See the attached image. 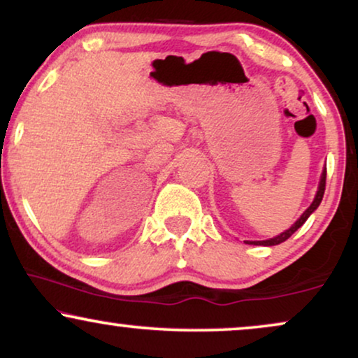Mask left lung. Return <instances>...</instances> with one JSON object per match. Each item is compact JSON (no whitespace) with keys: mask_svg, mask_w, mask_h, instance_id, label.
<instances>
[{"mask_svg":"<svg viewBox=\"0 0 358 358\" xmlns=\"http://www.w3.org/2000/svg\"><path fill=\"white\" fill-rule=\"evenodd\" d=\"M324 190H326V169L322 171V174H321V180H320V185H317V192L315 195V200H313V203L305 210V212H303L301 217L298 218L296 222L293 223L290 228L285 229V231L280 233L275 238L266 239V241H246V244H256V246H275V244H280L283 241H287V239L290 238L292 234L295 233L298 228L303 227V223H305L306 220L310 218V215L315 212L317 207H320V203H321V200H322V195H324Z\"/></svg>","mask_w":358,"mask_h":358,"instance_id":"left-lung-1","label":"left lung"}]
</instances>
